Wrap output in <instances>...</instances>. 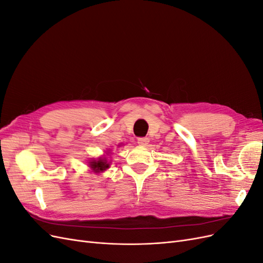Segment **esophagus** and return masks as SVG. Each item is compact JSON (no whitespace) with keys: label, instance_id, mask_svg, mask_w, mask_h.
I'll return each mask as SVG.
<instances>
[{"label":"esophagus","instance_id":"obj_1","mask_svg":"<svg viewBox=\"0 0 263 263\" xmlns=\"http://www.w3.org/2000/svg\"><path fill=\"white\" fill-rule=\"evenodd\" d=\"M138 145L139 146H142V147H145V146H147L148 145V142H149V138H147V137H140V138H138Z\"/></svg>","mask_w":263,"mask_h":263}]
</instances>
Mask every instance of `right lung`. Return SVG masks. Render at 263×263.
I'll return each mask as SVG.
<instances>
[{
    "label": "right lung",
    "instance_id": "right-lung-1",
    "mask_svg": "<svg viewBox=\"0 0 263 263\" xmlns=\"http://www.w3.org/2000/svg\"><path fill=\"white\" fill-rule=\"evenodd\" d=\"M89 166L94 173H100L109 168V161H107L106 158H103V157L97 159V160H94L93 159V160L89 162Z\"/></svg>",
    "mask_w": 263,
    "mask_h": 263
}]
</instances>
